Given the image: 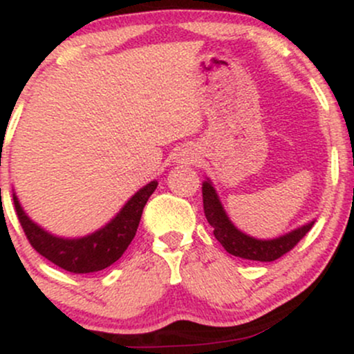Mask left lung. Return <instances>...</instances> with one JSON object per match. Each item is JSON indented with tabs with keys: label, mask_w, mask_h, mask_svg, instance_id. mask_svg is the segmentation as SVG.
<instances>
[{
	"label": "left lung",
	"mask_w": 354,
	"mask_h": 354,
	"mask_svg": "<svg viewBox=\"0 0 354 354\" xmlns=\"http://www.w3.org/2000/svg\"><path fill=\"white\" fill-rule=\"evenodd\" d=\"M203 208H205L206 219L214 228V238L221 243L223 248L230 254L243 259H253V261H274V259L281 258L288 251L293 250L299 239H303L304 234L315 225V221H311L301 228H296L291 233L274 239H256L248 236L238 228H234L233 223L226 216L221 201H219L209 180L203 183Z\"/></svg>",
	"instance_id": "obj_1"
}]
</instances>
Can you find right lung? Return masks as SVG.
<instances>
[{
  "instance_id": "right-lung-1",
  "label": "right lung",
  "mask_w": 354,
  "mask_h": 354,
  "mask_svg": "<svg viewBox=\"0 0 354 354\" xmlns=\"http://www.w3.org/2000/svg\"><path fill=\"white\" fill-rule=\"evenodd\" d=\"M156 186V181L148 183L145 188L135 193V196L126 203L123 209L106 226L93 234L76 239L53 236L26 216L16 194H13V201L16 214L30 245L56 266L70 273L83 274L104 270L123 256L126 248L135 238L146 201Z\"/></svg>"
}]
</instances>
